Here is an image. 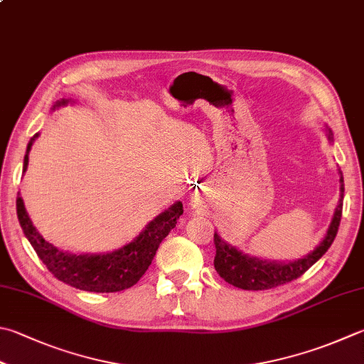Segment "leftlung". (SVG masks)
Here are the masks:
<instances>
[{
    "instance_id": "obj_1",
    "label": "left lung",
    "mask_w": 364,
    "mask_h": 364,
    "mask_svg": "<svg viewBox=\"0 0 364 364\" xmlns=\"http://www.w3.org/2000/svg\"><path fill=\"white\" fill-rule=\"evenodd\" d=\"M342 200H344V177H342L341 173V200L338 209L334 212L333 222L330 225V230H328L326 237L309 255L289 264L267 263L262 262V259L242 255L235 247L226 244L215 232L214 266L218 276L228 284L242 290H269L274 289V287L289 284L291 280L301 277L314 263H317L325 255L326 250L333 244L336 235H338L342 217Z\"/></svg>"
}]
</instances>
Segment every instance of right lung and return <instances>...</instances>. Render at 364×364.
<instances>
[{
	"label": "right lung",
	"mask_w": 364,
	"mask_h": 364,
	"mask_svg": "<svg viewBox=\"0 0 364 364\" xmlns=\"http://www.w3.org/2000/svg\"><path fill=\"white\" fill-rule=\"evenodd\" d=\"M60 105H66L63 100ZM38 134H34L26 147L23 171L28 166V154ZM183 214L182 203H176L173 208L164 210L155 220L150 222L146 230L133 242L106 255H74L65 253L53 247L34 228L23 200L17 196V217L26 239L38 253L41 262L46 264L53 277L79 290L95 293H114L127 290L146 274L156 250L169 231L177 225Z\"/></svg>",
	"instance_id": "obj_1"
}]
</instances>
